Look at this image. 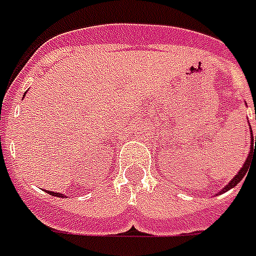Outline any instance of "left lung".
I'll return each mask as SVG.
<instances>
[{"label":"left lung","instance_id":"1","mask_svg":"<svg viewBox=\"0 0 256 256\" xmlns=\"http://www.w3.org/2000/svg\"><path fill=\"white\" fill-rule=\"evenodd\" d=\"M255 120H256V109H255ZM250 128H251V126H250ZM255 144H256V137H255ZM254 157L256 158V146H255V148H254V136H252V130H251V148H250V152H248V157H246V160H245L244 165H242V166H241V170L237 172V175L231 179L230 182H228L223 189H220V190H218L216 194H224V192H227V190L232 189L234 186H237L238 184L242 180V178H245V175H246L248 170L251 168V158Z\"/></svg>","mask_w":256,"mask_h":256}]
</instances>
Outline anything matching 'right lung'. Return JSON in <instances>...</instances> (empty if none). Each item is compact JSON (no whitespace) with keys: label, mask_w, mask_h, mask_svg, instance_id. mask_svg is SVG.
Here are the masks:
<instances>
[{"label":"right lung","mask_w":256,"mask_h":256,"mask_svg":"<svg viewBox=\"0 0 256 256\" xmlns=\"http://www.w3.org/2000/svg\"><path fill=\"white\" fill-rule=\"evenodd\" d=\"M48 194H50L52 196H56V198H64V194H58V192H52V190H48Z\"/></svg>","instance_id":"add662e5"}]
</instances>
